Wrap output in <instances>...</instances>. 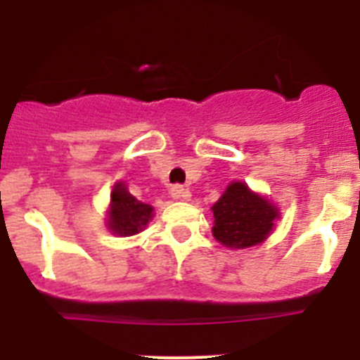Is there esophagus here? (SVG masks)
I'll list each match as a JSON object with an SVG mask.
<instances>
[{
  "label": "esophagus",
  "instance_id": "1",
  "mask_svg": "<svg viewBox=\"0 0 360 360\" xmlns=\"http://www.w3.org/2000/svg\"><path fill=\"white\" fill-rule=\"evenodd\" d=\"M169 195H171V198H173V200H189L191 198L189 189H186L184 186H178V184H176V186L171 187Z\"/></svg>",
  "mask_w": 360,
  "mask_h": 360
}]
</instances>
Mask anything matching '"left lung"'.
I'll return each mask as SVG.
<instances>
[{"label":"left lung","mask_w":360,"mask_h":360,"mask_svg":"<svg viewBox=\"0 0 360 360\" xmlns=\"http://www.w3.org/2000/svg\"><path fill=\"white\" fill-rule=\"evenodd\" d=\"M212 236L231 249H247L269 238L279 218L276 205L256 195L243 182H232L212 205Z\"/></svg>","instance_id":"obj_1"}]
</instances>
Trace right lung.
<instances>
[{
	"instance_id": "1",
	"label": "right lung",
	"mask_w": 360,
	"mask_h": 360,
	"mask_svg": "<svg viewBox=\"0 0 360 360\" xmlns=\"http://www.w3.org/2000/svg\"><path fill=\"white\" fill-rule=\"evenodd\" d=\"M153 218V207L142 203L126 189L122 182L115 184L111 191L108 229L117 236H133L141 232Z\"/></svg>"
}]
</instances>
